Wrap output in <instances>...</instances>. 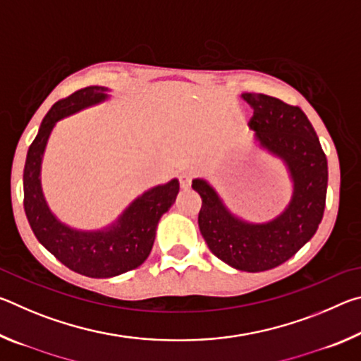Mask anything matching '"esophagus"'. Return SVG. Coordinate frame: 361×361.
<instances>
[{
    "instance_id": "esophagus-1",
    "label": "esophagus",
    "mask_w": 361,
    "mask_h": 361,
    "mask_svg": "<svg viewBox=\"0 0 361 361\" xmlns=\"http://www.w3.org/2000/svg\"><path fill=\"white\" fill-rule=\"evenodd\" d=\"M194 178V172L192 170H186V172H183L180 175V185L183 189H188L189 186H191V181Z\"/></svg>"
}]
</instances>
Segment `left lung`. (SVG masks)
Here are the masks:
<instances>
[{"instance_id":"left-lung-1","label":"left lung","mask_w":361,"mask_h":361,"mask_svg":"<svg viewBox=\"0 0 361 361\" xmlns=\"http://www.w3.org/2000/svg\"><path fill=\"white\" fill-rule=\"evenodd\" d=\"M253 109L248 126L261 148L285 162L293 181L286 209L267 223H248L231 213L205 180H192L202 197L200 234L210 252L245 272H262L288 261L319 229L325 212L328 162L319 137L299 106L264 94H242Z\"/></svg>"}]
</instances>
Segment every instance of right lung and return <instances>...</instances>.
<instances>
[{
  "label": "right lung",
  "mask_w": 361,
  "mask_h": 361,
  "mask_svg": "<svg viewBox=\"0 0 361 361\" xmlns=\"http://www.w3.org/2000/svg\"><path fill=\"white\" fill-rule=\"evenodd\" d=\"M108 87L90 85L59 100L44 116L30 145L23 169V207L36 239L71 271L92 279H108L142 266L156 239L161 216L173 205L178 180L145 191L105 229L79 231L57 219L41 188V162L51 132L60 119L108 99Z\"/></svg>",
  "instance_id": "add662e5"
}]
</instances>
